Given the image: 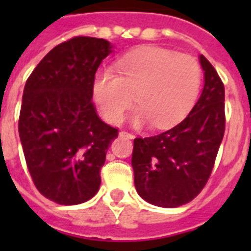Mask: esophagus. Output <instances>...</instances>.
Segmentation results:
<instances>
[{"label":"esophagus","mask_w":251,"mask_h":251,"mask_svg":"<svg viewBox=\"0 0 251 251\" xmlns=\"http://www.w3.org/2000/svg\"><path fill=\"white\" fill-rule=\"evenodd\" d=\"M120 135H121V137L130 138V139H133V138H134V134H133V133H129V131H125V130H122V131H120Z\"/></svg>","instance_id":"obj_1"}]
</instances>
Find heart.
<instances>
[{
	"label": "heart",
	"instance_id": "heart-1",
	"mask_svg": "<svg viewBox=\"0 0 251 251\" xmlns=\"http://www.w3.org/2000/svg\"><path fill=\"white\" fill-rule=\"evenodd\" d=\"M202 69L194 57L159 47H142L126 53L113 72L100 73L94 98L102 117L120 124L134 100L138 108L131 121L167 127L179 121L197 101Z\"/></svg>",
	"mask_w": 251,
	"mask_h": 251
}]
</instances>
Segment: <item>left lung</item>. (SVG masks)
Listing matches in <instances>:
<instances>
[{
    "label": "left lung",
    "mask_w": 251,
    "mask_h": 251,
    "mask_svg": "<svg viewBox=\"0 0 251 251\" xmlns=\"http://www.w3.org/2000/svg\"><path fill=\"white\" fill-rule=\"evenodd\" d=\"M202 95L186 118L163 133L134 139L131 165L138 194L159 207L186 204L203 190L226 130L224 84L204 56Z\"/></svg>",
    "instance_id": "left-lung-1"
}]
</instances>
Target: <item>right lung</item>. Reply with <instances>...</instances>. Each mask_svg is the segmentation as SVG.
<instances>
[{
    "label": "right lung",
    "mask_w": 251,
    "mask_h": 251,
    "mask_svg": "<svg viewBox=\"0 0 251 251\" xmlns=\"http://www.w3.org/2000/svg\"><path fill=\"white\" fill-rule=\"evenodd\" d=\"M109 41L75 36L50 50L25 82L19 137L35 186L49 201L72 206L98 193L108 147L118 137L98 116L95 74Z\"/></svg>",
    "instance_id": "right-lung-1"
}]
</instances>
